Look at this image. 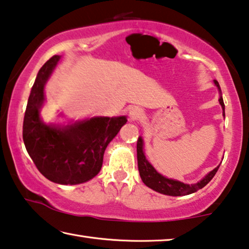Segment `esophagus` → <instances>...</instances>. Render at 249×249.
<instances>
[{"label": "esophagus", "instance_id": "1", "mask_svg": "<svg viewBox=\"0 0 249 249\" xmlns=\"http://www.w3.org/2000/svg\"><path fill=\"white\" fill-rule=\"evenodd\" d=\"M142 112L139 107H132V109L129 111V118H130V120H137V119L142 117Z\"/></svg>", "mask_w": 249, "mask_h": 249}]
</instances>
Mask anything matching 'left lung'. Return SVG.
<instances>
[{"label": "left lung", "mask_w": 249, "mask_h": 249, "mask_svg": "<svg viewBox=\"0 0 249 249\" xmlns=\"http://www.w3.org/2000/svg\"><path fill=\"white\" fill-rule=\"evenodd\" d=\"M215 86H217L219 92L221 94L220 86H219V83L217 81H213ZM219 103L221 104L222 110H223V116H225V103H223L222 96L220 95L219 98ZM137 160H138V169L140 178H142V182L145 184L150 187L151 190L156 191L158 193L166 194V196H187V194L196 192L197 190L202 189L205 185L208 184L209 182L211 181L212 178L215 175L219 166L215 167L214 169L209 173L208 175H205L204 178L201 179L200 182L196 183V184H185V183L176 181V179L167 178L160 174L156 169L153 167L148 160H146L145 154H143V142L142 137H139L138 142H137Z\"/></svg>", "instance_id": "obj_1"}]
</instances>
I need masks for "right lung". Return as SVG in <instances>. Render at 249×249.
Returning a JSON list of instances; mask_svg holds the SVG:
<instances>
[{
    "label": "right lung",
    "mask_w": 249,
    "mask_h": 249,
    "mask_svg": "<svg viewBox=\"0 0 249 249\" xmlns=\"http://www.w3.org/2000/svg\"><path fill=\"white\" fill-rule=\"evenodd\" d=\"M59 59L60 56H53L38 71L24 113L23 142L46 178L64 185L81 184L98 175L107 146L127 118L94 117L64 127L46 124L40 118L45 85Z\"/></svg>",
    "instance_id": "right-lung-1"
}]
</instances>
